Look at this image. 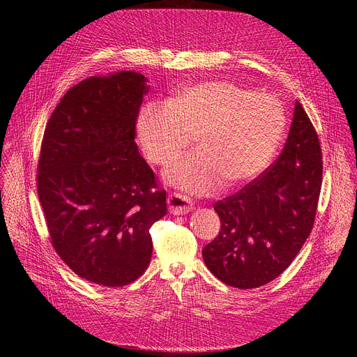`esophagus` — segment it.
<instances>
[{"instance_id": "obj_1", "label": "esophagus", "mask_w": 357, "mask_h": 357, "mask_svg": "<svg viewBox=\"0 0 357 357\" xmlns=\"http://www.w3.org/2000/svg\"><path fill=\"white\" fill-rule=\"evenodd\" d=\"M167 210L174 215L188 214L192 210V202L181 194L167 195Z\"/></svg>"}]
</instances>
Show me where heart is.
<instances>
[{
    "instance_id": "b5f03b06",
    "label": "heart",
    "mask_w": 357,
    "mask_h": 357,
    "mask_svg": "<svg viewBox=\"0 0 357 357\" xmlns=\"http://www.w3.org/2000/svg\"><path fill=\"white\" fill-rule=\"evenodd\" d=\"M287 124L280 101L229 81L178 89L167 104L142 107L136 135L147 159L171 162L194 136L197 150L176 158L163 179L192 195H210L255 179L271 162Z\"/></svg>"
}]
</instances>
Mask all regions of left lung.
<instances>
[{
	"mask_svg": "<svg viewBox=\"0 0 357 357\" xmlns=\"http://www.w3.org/2000/svg\"><path fill=\"white\" fill-rule=\"evenodd\" d=\"M321 178L320 142L296 101L276 163L236 195L214 205L221 229L202 249L210 272L238 289L257 288L278 278L311 233Z\"/></svg>",
	"mask_w": 357,
	"mask_h": 357,
	"instance_id": "left-lung-1",
	"label": "left lung"
}]
</instances>
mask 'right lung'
I'll list each match as a JSON object with an SVG mask.
<instances>
[{
    "label": "right lung",
    "mask_w": 357,
    "mask_h": 357,
    "mask_svg": "<svg viewBox=\"0 0 357 357\" xmlns=\"http://www.w3.org/2000/svg\"><path fill=\"white\" fill-rule=\"evenodd\" d=\"M147 82L135 70L84 79L56 105L43 136L37 192L53 248L102 287L144 273L149 229L167 213L166 192L135 142Z\"/></svg>",
    "instance_id": "obj_1"
}]
</instances>
